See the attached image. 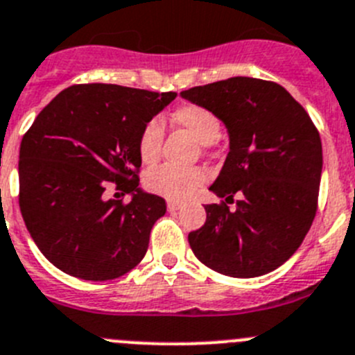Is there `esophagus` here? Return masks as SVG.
Returning a JSON list of instances; mask_svg holds the SVG:
<instances>
[{
    "label": "esophagus",
    "instance_id": "esophagus-1",
    "mask_svg": "<svg viewBox=\"0 0 355 355\" xmlns=\"http://www.w3.org/2000/svg\"><path fill=\"white\" fill-rule=\"evenodd\" d=\"M180 202H175V201H168V211L170 213H175V211H178V209H180Z\"/></svg>",
    "mask_w": 355,
    "mask_h": 355
}]
</instances>
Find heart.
Returning a JSON list of instances; mask_svg holds the SVG:
<instances>
[{
    "label": "heart",
    "instance_id": "1",
    "mask_svg": "<svg viewBox=\"0 0 355 355\" xmlns=\"http://www.w3.org/2000/svg\"><path fill=\"white\" fill-rule=\"evenodd\" d=\"M170 121L192 135L199 146H211L220 137V121L211 111L198 104H184L170 114ZM163 126L153 119L144 126L139 137V156L146 164L159 159L163 146ZM206 182V173L201 168H175L170 164L149 171L146 187L150 192L170 201H185Z\"/></svg>",
    "mask_w": 355,
    "mask_h": 355
}]
</instances>
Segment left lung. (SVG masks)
I'll use <instances>...</instances> for the list:
<instances>
[{
    "label": "left lung",
    "instance_id": "1",
    "mask_svg": "<svg viewBox=\"0 0 355 355\" xmlns=\"http://www.w3.org/2000/svg\"><path fill=\"white\" fill-rule=\"evenodd\" d=\"M229 132V154L209 191L206 222L189 234L201 263L230 277L276 270L307 236L318 211L322 146L305 109L272 81L236 78L182 92ZM241 194L236 209L226 202Z\"/></svg>",
    "mask_w": 355,
    "mask_h": 355
}]
</instances>
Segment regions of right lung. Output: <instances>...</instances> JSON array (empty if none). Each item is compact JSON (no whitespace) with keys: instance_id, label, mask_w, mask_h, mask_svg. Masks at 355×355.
I'll list each match as a JSON object with an SVG mask.
<instances>
[{"instance_id":"add662e5","label":"right lung","mask_w":355,"mask_h":355,"mask_svg":"<svg viewBox=\"0 0 355 355\" xmlns=\"http://www.w3.org/2000/svg\"><path fill=\"white\" fill-rule=\"evenodd\" d=\"M177 94L74 85L34 119L20 144L19 205L48 261L69 276L109 281L142 261L150 229L166 213L139 187V137ZM114 187L132 201L107 200Z\"/></svg>"}]
</instances>
